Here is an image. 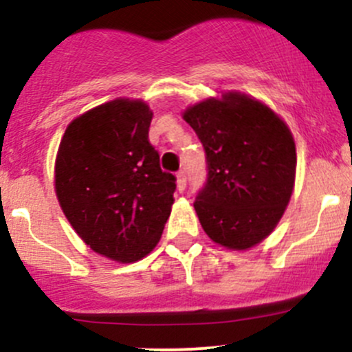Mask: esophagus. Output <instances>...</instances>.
Segmentation results:
<instances>
[{"label":"esophagus","instance_id":"1","mask_svg":"<svg viewBox=\"0 0 352 352\" xmlns=\"http://www.w3.org/2000/svg\"><path fill=\"white\" fill-rule=\"evenodd\" d=\"M186 187H187L186 172H179V173H177V189L182 192V190H186Z\"/></svg>","mask_w":352,"mask_h":352}]
</instances>
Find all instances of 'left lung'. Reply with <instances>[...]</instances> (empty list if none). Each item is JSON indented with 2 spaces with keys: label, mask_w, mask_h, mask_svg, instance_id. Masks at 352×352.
<instances>
[{
  "label": "left lung",
  "mask_w": 352,
  "mask_h": 352,
  "mask_svg": "<svg viewBox=\"0 0 352 352\" xmlns=\"http://www.w3.org/2000/svg\"><path fill=\"white\" fill-rule=\"evenodd\" d=\"M206 151L208 179L194 208L212 242L245 250L265 239L294 186L296 148L267 105L230 91L184 112Z\"/></svg>",
  "instance_id": "1"
}]
</instances>
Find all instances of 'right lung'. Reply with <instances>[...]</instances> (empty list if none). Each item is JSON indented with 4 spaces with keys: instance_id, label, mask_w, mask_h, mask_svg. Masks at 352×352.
Returning a JSON list of instances; mask_svg holds the SVG:
<instances>
[{
    "instance_id": "obj_1",
    "label": "right lung",
    "mask_w": 352,
    "mask_h": 352,
    "mask_svg": "<svg viewBox=\"0 0 352 352\" xmlns=\"http://www.w3.org/2000/svg\"><path fill=\"white\" fill-rule=\"evenodd\" d=\"M150 107L117 98L66 127L56 158V196L91 250L136 262L160 242L175 192L148 140Z\"/></svg>"
}]
</instances>
